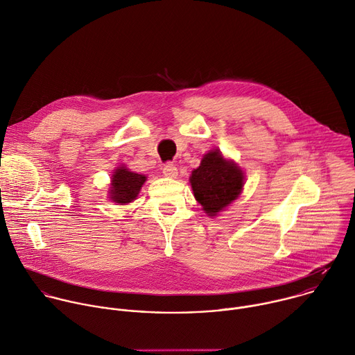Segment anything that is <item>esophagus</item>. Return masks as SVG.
I'll use <instances>...</instances> for the list:
<instances>
[{
	"label": "esophagus",
	"instance_id": "esophagus-1",
	"mask_svg": "<svg viewBox=\"0 0 355 355\" xmlns=\"http://www.w3.org/2000/svg\"><path fill=\"white\" fill-rule=\"evenodd\" d=\"M162 172H164V175L168 176V178H176V176H178V168H176V165H173V164H166V165L164 166Z\"/></svg>",
	"mask_w": 355,
	"mask_h": 355
}]
</instances>
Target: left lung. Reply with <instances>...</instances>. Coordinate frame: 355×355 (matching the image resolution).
<instances>
[{"mask_svg":"<svg viewBox=\"0 0 355 355\" xmlns=\"http://www.w3.org/2000/svg\"><path fill=\"white\" fill-rule=\"evenodd\" d=\"M196 200L208 216H216L241 194L244 172L219 150L208 151L190 176Z\"/></svg>","mask_w":355,"mask_h":355,"instance_id":"1","label":"left lung"}]
</instances>
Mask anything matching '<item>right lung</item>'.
Returning <instances> with one entry per match:
<instances>
[{
    "label": "right lung",
    "instance_id": "1",
    "mask_svg": "<svg viewBox=\"0 0 355 355\" xmlns=\"http://www.w3.org/2000/svg\"><path fill=\"white\" fill-rule=\"evenodd\" d=\"M146 180L147 176L132 172L126 166H118L111 178L110 198L121 205L129 204L136 200Z\"/></svg>",
    "mask_w": 355,
    "mask_h": 355
}]
</instances>
